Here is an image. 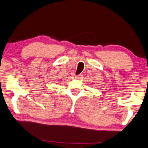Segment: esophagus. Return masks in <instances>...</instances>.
Masks as SVG:
<instances>
[{
	"label": "esophagus",
	"instance_id": "esophagus-1",
	"mask_svg": "<svg viewBox=\"0 0 148 148\" xmlns=\"http://www.w3.org/2000/svg\"><path fill=\"white\" fill-rule=\"evenodd\" d=\"M82 77H83V75L82 74L78 75H75V77L77 79H81V78H82Z\"/></svg>",
	"mask_w": 148,
	"mask_h": 148
}]
</instances>
